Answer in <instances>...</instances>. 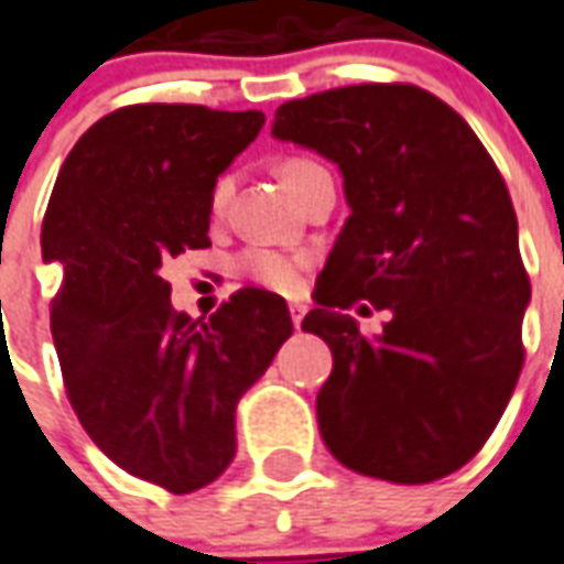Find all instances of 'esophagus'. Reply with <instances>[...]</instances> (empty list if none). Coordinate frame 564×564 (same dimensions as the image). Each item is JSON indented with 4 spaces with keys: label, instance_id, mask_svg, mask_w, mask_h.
Here are the masks:
<instances>
[{
    "label": "esophagus",
    "instance_id": "34e87169",
    "mask_svg": "<svg viewBox=\"0 0 564 564\" xmlns=\"http://www.w3.org/2000/svg\"><path fill=\"white\" fill-rule=\"evenodd\" d=\"M303 315H306V306H303V303H291V322H294L297 330H301L303 325Z\"/></svg>",
    "mask_w": 564,
    "mask_h": 564
}]
</instances>
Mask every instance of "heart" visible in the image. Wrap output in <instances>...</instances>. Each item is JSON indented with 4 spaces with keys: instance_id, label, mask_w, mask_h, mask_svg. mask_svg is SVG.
Here are the masks:
<instances>
[{
    "instance_id": "obj_1",
    "label": "heart",
    "mask_w": 564,
    "mask_h": 564,
    "mask_svg": "<svg viewBox=\"0 0 564 564\" xmlns=\"http://www.w3.org/2000/svg\"><path fill=\"white\" fill-rule=\"evenodd\" d=\"M313 161H285L279 166V178L282 185L294 182L297 175H303L306 170H313ZM227 197V178H221L215 185V194H212V203L221 206ZM239 270L254 279L258 285L270 291H294L301 285V273H303V258L297 254H285V251H273V249H249L242 258H239Z\"/></svg>"
}]
</instances>
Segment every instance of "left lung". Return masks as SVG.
Here are the masks:
<instances>
[{
    "label": "left lung",
    "instance_id": "8db88e82",
    "mask_svg": "<svg viewBox=\"0 0 564 564\" xmlns=\"http://www.w3.org/2000/svg\"><path fill=\"white\" fill-rule=\"evenodd\" d=\"M273 139L337 163L349 206L301 325L334 352L322 441L365 477L441 480L477 455L522 370L531 285L505 178L465 118L413 84L291 99ZM355 300L392 313L377 338L341 313Z\"/></svg>",
    "mask_w": 564,
    "mask_h": 564
}]
</instances>
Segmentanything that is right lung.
Segmentation results:
<instances>
[{
    "label": "right lung",
    "mask_w": 564,
    "mask_h": 564,
    "mask_svg": "<svg viewBox=\"0 0 564 564\" xmlns=\"http://www.w3.org/2000/svg\"><path fill=\"white\" fill-rule=\"evenodd\" d=\"M263 111L127 106L75 142L42 225L63 263L51 337L84 431L133 477L187 495L237 453V401L291 337L289 303L242 289L209 322L175 313L161 267L209 246L215 182Z\"/></svg>",
    "instance_id": "1"
}]
</instances>
